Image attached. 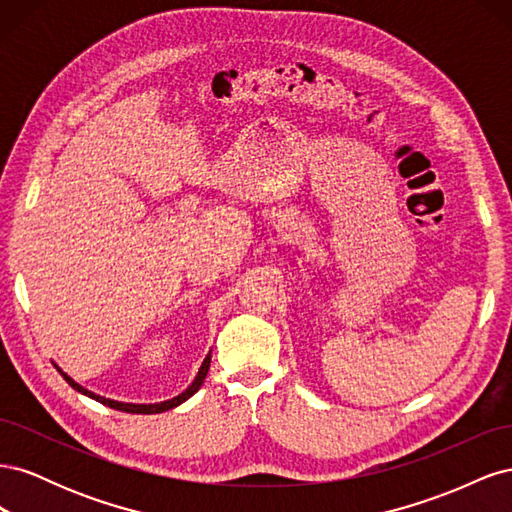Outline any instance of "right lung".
Instances as JSON below:
<instances>
[{"label":"right lung","mask_w":512,"mask_h":512,"mask_svg":"<svg viewBox=\"0 0 512 512\" xmlns=\"http://www.w3.org/2000/svg\"><path fill=\"white\" fill-rule=\"evenodd\" d=\"M209 363H211V352L207 354V359L203 361V365H200V369H198V376L194 378V382L188 386V389H185L181 395H177V397H173V399H166V401H160V404H123V401H115V399H106V397H102V395H96V393H91V391H87V389H83L81 384H76L68 374H64V371H61L57 365V369H59V374L64 376V380L72 386L74 391H79V393H83V395H87V397H91V399H96V401H100V404H104V406H108V408H115V410H119V412H130V414H160V412H166V410H170V408H177L179 404H183L185 399H190L200 386H203V382H205V378H207V371H209Z\"/></svg>","instance_id":"right-lung-1"}]
</instances>
